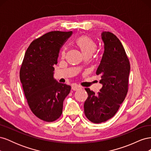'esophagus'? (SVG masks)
I'll return each mask as SVG.
<instances>
[{"mask_svg":"<svg viewBox=\"0 0 151 151\" xmlns=\"http://www.w3.org/2000/svg\"><path fill=\"white\" fill-rule=\"evenodd\" d=\"M81 89V87H80L79 86L72 85V89L74 90V91H78V90H79Z\"/></svg>","mask_w":151,"mask_h":151,"instance_id":"obj_1","label":"esophagus"}]
</instances>
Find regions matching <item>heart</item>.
<instances>
[{
    "label": "heart",
    "mask_w": 151,
    "mask_h": 151,
    "mask_svg": "<svg viewBox=\"0 0 151 151\" xmlns=\"http://www.w3.org/2000/svg\"><path fill=\"white\" fill-rule=\"evenodd\" d=\"M76 43L80 49L84 57L87 55L91 56L97 48L96 43L92 38L88 36H82L78 38L76 40ZM65 55V49H63L62 52V57H64Z\"/></svg>",
    "instance_id": "heart-1"
}]
</instances>
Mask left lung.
Returning <instances> with one entry per match:
<instances>
[{"label": "left lung", "instance_id": "obj_1", "mask_svg": "<svg viewBox=\"0 0 151 151\" xmlns=\"http://www.w3.org/2000/svg\"><path fill=\"white\" fill-rule=\"evenodd\" d=\"M101 38L104 51L96 74L101 77L103 86L96 94L85 88L88 97L84 104L88 119L100 123L110 119L119 109L128 92L130 65L125 49L116 36L109 31H103Z\"/></svg>", "mask_w": 151, "mask_h": 151}]
</instances>
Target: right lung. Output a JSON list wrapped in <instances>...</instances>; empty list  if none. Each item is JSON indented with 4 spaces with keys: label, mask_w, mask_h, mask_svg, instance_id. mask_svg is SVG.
Returning <instances> with one entry per match:
<instances>
[{
    "label": "right lung",
    "mask_w": 151,
    "mask_h": 151,
    "mask_svg": "<svg viewBox=\"0 0 151 151\" xmlns=\"http://www.w3.org/2000/svg\"><path fill=\"white\" fill-rule=\"evenodd\" d=\"M72 31H51L35 40L24 55L20 80L32 112L45 122L55 121L62 113L63 103L71 87L54 79L58 53Z\"/></svg>",
    "instance_id": "right-lung-1"
}]
</instances>
